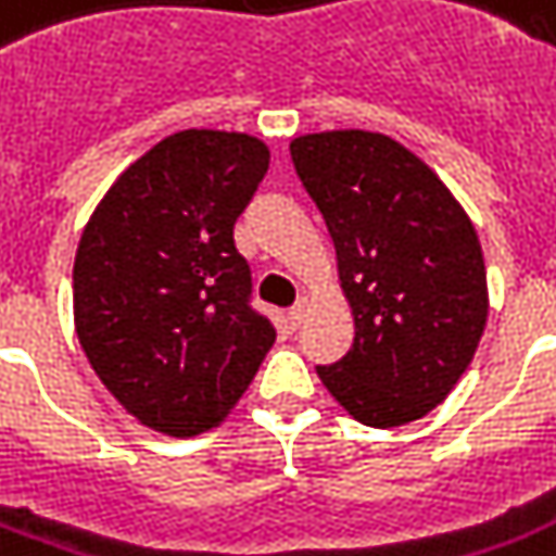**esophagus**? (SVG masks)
I'll return each instance as SVG.
<instances>
[{"mask_svg": "<svg viewBox=\"0 0 556 556\" xmlns=\"http://www.w3.org/2000/svg\"><path fill=\"white\" fill-rule=\"evenodd\" d=\"M305 314H308V303H296L294 308L288 312V326H291V329H300L305 320Z\"/></svg>", "mask_w": 556, "mask_h": 556, "instance_id": "esophagus-1", "label": "esophagus"}]
</instances>
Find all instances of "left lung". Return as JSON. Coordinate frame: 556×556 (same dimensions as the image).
<instances>
[{
	"instance_id": "left-lung-1",
	"label": "left lung",
	"mask_w": 556,
	"mask_h": 556,
	"mask_svg": "<svg viewBox=\"0 0 556 556\" xmlns=\"http://www.w3.org/2000/svg\"><path fill=\"white\" fill-rule=\"evenodd\" d=\"M296 176L338 253L355 343L323 387L366 427L418 421L453 392L488 323L476 227L450 187L383 132L329 129L291 141Z\"/></svg>"
}]
</instances>
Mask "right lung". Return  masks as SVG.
Here are the masks:
<instances>
[{"label":"right lung","instance_id":"add662e5","mask_svg":"<svg viewBox=\"0 0 556 556\" xmlns=\"http://www.w3.org/2000/svg\"><path fill=\"white\" fill-rule=\"evenodd\" d=\"M268 143L225 129L167 135L115 178L74 256V331L126 413L190 439L225 421L277 331L248 305L233 225Z\"/></svg>","mask_w":556,"mask_h":556}]
</instances>
